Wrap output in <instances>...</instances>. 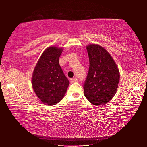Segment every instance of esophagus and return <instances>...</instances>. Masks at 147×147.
Masks as SVG:
<instances>
[{
  "instance_id": "esophagus-1",
  "label": "esophagus",
  "mask_w": 147,
  "mask_h": 147,
  "mask_svg": "<svg viewBox=\"0 0 147 147\" xmlns=\"http://www.w3.org/2000/svg\"><path fill=\"white\" fill-rule=\"evenodd\" d=\"M71 82H75L77 81V78L76 77H73V78H72L71 79Z\"/></svg>"
}]
</instances>
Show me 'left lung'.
I'll return each mask as SVG.
<instances>
[{
  "label": "left lung",
  "instance_id": "left-lung-1",
  "mask_svg": "<svg viewBox=\"0 0 147 147\" xmlns=\"http://www.w3.org/2000/svg\"><path fill=\"white\" fill-rule=\"evenodd\" d=\"M89 71L84 84V93L94 106L108 103L115 95L120 73L115 61L106 50L97 44L86 47Z\"/></svg>",
  "mask_w": 147,
  "mask_h": 147
}]
</instances>
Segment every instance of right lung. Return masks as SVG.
I'll return each mask as SVG.
<instances>
[{
    "label": "right lung",
    "instance_id": "1",
    "mask_svg": "<svg viewBox=\"0 0 147 147\" xmlns=\"http://www.w3.org/2000/svg\"><path fill=\"white\" fill-rule=\"evenodd\" d=\"M63 48L51 46L41 54L32 74V84L40 100L48 105H55L65 94L69 81L59 64Z\"/></svg>",
    "mask_w": 147,
    "mask_h": 147
}]
</instances>
